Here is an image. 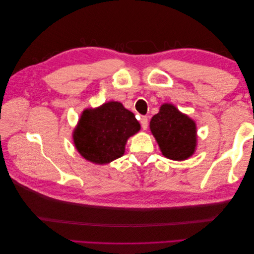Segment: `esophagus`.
<instances>
[{
  "mask_svg": "<svg viewBox=\"0 0 254 254\" xmlns=\"http://www.w3.org/2000/svg\"><path fill=\"white\" fill-rule=\"evenodd\" d=\"M141 126L143 130H146L148 127V118L147 117H142L141 119Z\"/></svg>",
  "mask_w": 254,
  "mask_h": 254,
  "instance_id": "esophagus-1",
  "label": "esophagus"
}]
</instances>
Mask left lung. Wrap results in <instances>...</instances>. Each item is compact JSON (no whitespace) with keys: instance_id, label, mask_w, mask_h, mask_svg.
<instances>
[{"instance_id":"8db88e82","label":"left lung","mask_w":254,"mask_h":254,"mask_svg":"<svg viewBox=\"0 0 254 254\" xmlns=\"http://www.w3.org/2000/svg\"><path fill=\"white\" fill-rule=\"evenodd\" d=\"M149 127L165 157L185 160L193 155L196 146L195 123L175 106H161Z\"/></svg>"}]
</instances>
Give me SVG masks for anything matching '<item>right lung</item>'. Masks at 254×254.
I'll list each match as a JSON object with an SVG mask.
<instances>
[{
	"label": "right lung",
	"instance_id": "add662e5",
	"mask_svg": "<svg viewBox=\"0 0 254 254\" xmlns=\"http://www.w3.org/2000/svg\"><path fill=\"white\" fill-rule=\"evenodd\" d=\"M139 128L134 113L120 102L110 101L82 113L73 134L74 144L85 159L104 165L121 157L127 138Z\"/></svg>",
	"mask_w": 254,
	"mask_h": 254
}]
</instances>
